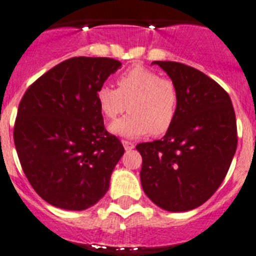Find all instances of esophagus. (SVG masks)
<instances>
[{
  "label": "esophagus",
  "mask_w": 256,
  "mask_h": 256,
  "mask_svg": "<svg viewBox=\"0 0 256 256\" xmlns=\"http://www.w3.org/2000/svg\"><path fill=\"white\" fill-rule=\"evenodd\" d=\"M122 144H124V146H125L126 150H134V146H135V144L132 143V142H128V140H124L122 142Z\"/></svg>",
  "instance_id": "esophagus-1"
}]
</instances>
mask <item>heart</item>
<instances>
[{
	"label": "heart",
	"mask_w": 256,
	"mask_h": 256,
	"mask_svg": "<svg viewBox=\"0 0 256 256\" xmlns=\"http://www.w3.org/2000/svg\"><path fill=\"white\" fill-rule=\"evenodd\" d=\"M117 88L102 85L96 102L106 120H116L130 108V113L116 121L110 130L122 138L168 132L176 118L179 94L174 81L143 66H134L118 74Z\"/></svg>",
	"instance_id": "heart-1"
}]
</instances>
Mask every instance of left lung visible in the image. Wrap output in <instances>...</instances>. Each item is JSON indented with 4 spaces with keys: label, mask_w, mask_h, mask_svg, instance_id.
Returning a JSON list of instances; mask_svg holds the SVG:
<instances>
[{
    "label": "left lung",
    "mask_w": 256,
    "mask_h": 256,
    "mask_svg": "<svg viewBox=\"0 0 256 256\" xmlns=\"http://www.w3.org/2000/svg\"><path fill=\"white\" fill-rule=\"evenodd\" d=\"M179 94L174 125L161 140L140 143L143 190L168 211H188L208 201L223 183L237 148L230 95L201 70L176 62H153Z\"/></svg>",
    "instance_id": "8db88e82"
}]
</instances>
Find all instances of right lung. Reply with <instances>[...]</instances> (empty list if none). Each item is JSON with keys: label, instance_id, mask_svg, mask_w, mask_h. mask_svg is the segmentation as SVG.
Returning <instances> with one entry per match:
<instances>
[{"label": "right lung", "instance_id": "1", "mask_svg": "<svg viewBox=\"0 0 256 256\" xmlns=\"http://www.w3.org/2000/svg\"><path fill=\"white\" fill-rule=\"evenodd\" d=\"M121 66L112 58H70L24 92L15 148L28 182L50 205L85 210L110 188L125 148L104 128L96 90Z\"/></svg>", "mask_w": 256, "mask_h": 256}]
</instances>
